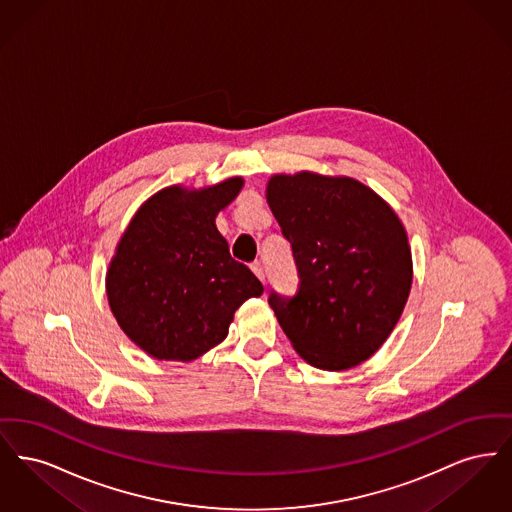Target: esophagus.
Wrapping results in <instances>:
<instances>
[{
	"instance_id": "obj_1",
	"label": "esophagus",
	"mask_w": 512,
	"mask_h": 512,
	"mask_svg": "<svg viewBox=\"0 0 512 512\" xmlns=\"http://www.w3.org/2000/svg\"><path fill=\"white\" fill-rule=\"evenodd\" d=\"M251 270L255 272V276H257L261 282H265V268H263V265H261L259 261H255V263L251 265Z\"/></svg>"
}]
</instances>
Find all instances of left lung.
Returning <instances> with one entry per match:
<instances>
[{"label": "left lung", "instance_id": "left-lung-1", "mask_svg": "<svg viewBox=\"0 0 512 512\" xmlns=\"http://www.w3.org/2000/svg\"><path fill=\"white\" fill-rule=\"evenodd\" d=\"M267 201L299 270L293 297H268L284 334L309 365H361L390 338L409 299L413 257L403 222L349 176L272 174Z\"/></svg>", "mask_w": 512, "mask_h": 512}]
</instances>
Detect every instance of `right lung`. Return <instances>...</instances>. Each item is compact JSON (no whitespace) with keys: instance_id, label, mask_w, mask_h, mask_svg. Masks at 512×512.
<instances>
[{"instance_id":"obj_1","label":"right lung","mask_w":512,"mask_h":512,"mask_svg":"<svg viewBox=\"0 0 512 512\" xmlns=\"http://www.w3.org/2000/svg\"><path fill=\"white\" fill-rule=\"evenodd\" d=\"M242 176L151 195L126 226L105 290L122 332L159 361L190 363L228 336L236 309L263 284L230 257L215 219Z\"/></svg>"}]
</instances>
